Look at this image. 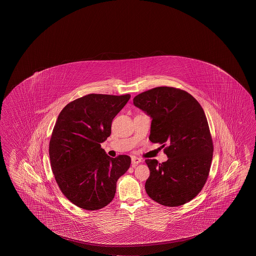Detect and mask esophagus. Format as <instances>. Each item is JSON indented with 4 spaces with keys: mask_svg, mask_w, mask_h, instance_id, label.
I'll list each match as a JSON object with an SVG mask.
<instances>
[{
    "mask_svg": "<svg viewBox=\"0 0 256 256\" xmlns=\"http://www.w3.org/2000/svg\"><path fill=\"white\" fill-rule=\"evenodd\" d=\"M131 162H132V167H136L138 164H140L141 162H142V160L138 158V157H132V159H131Z\"/></svg>",
    "mask_w": 256,
    "mask_h": 256,
    "instance_id": "esophagus-1",
    "label": "esophagus"
}]
</instances>
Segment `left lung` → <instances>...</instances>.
<instances>
[{
    "instance_id": "left-lung-1",
    "label": "left lung",
    "mask_w": 256,
    "mask_h": 256,
    "mask_svg": "<svg viewBox=\"0 0 256 256\" xmlns=\"http://www.w3.org/2000/svg\"><path fill=\"white\" fill-rule=\"evenodd\" d=\"M133 102L152 118L150 141L168 146L167 162L146 160L147 194L162 206H183L201 192L209 175L214 144L204 112L190 94L168 86L141 92Z\"/></svg>"
}]
</instances>
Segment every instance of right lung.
<instances>
[{
    "instance_id": "obj_1",
    "label": "right lung",
    "mask_w": 256,
    "mask_h": 256,
    "mask_svg": "<svg viewBox=\"0 0 256 256\" xmlns=\"http://www.w3.org/2000/svg\"><path fill=\"white\" fill-rule=\"evenodd\" d=\"M130 99V94H90L68 104L58 116L49 144L50 166L60 191L80 208L109 204L118 180L130 168V156L110 158L101 148Z\"/></svg>"
}]
</instances>
